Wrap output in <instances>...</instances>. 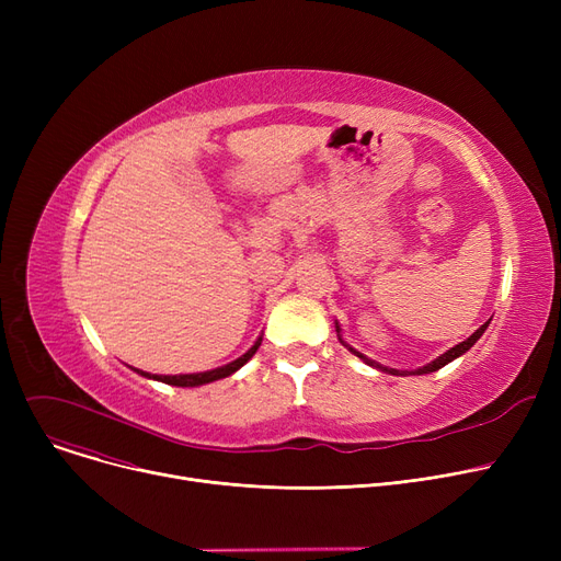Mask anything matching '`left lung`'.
Masks as SVG:
<instances>
[{
    "label": "left lung",
    "mask_w": 561,
    "mask_h": 561,
    "mask_svg": "<svg viewBox=\"0 0 561 561\" xmlns=\"http://www.w3.org/2000/svg\"><path fill=\"white\" fill-rule=\"evenodd\" d=\"M489 328V322H484V325L480 328V330H476L473 334H470L466 341H461L459 345H455V347H450L448 352H444V355H440L438 359H434V362H430L427 366H423V368H416V370H396V368H389V366H381V364H377V362H373V359H368L366 355H362V352H357L355 347H350L343 339H341V334H339V341L352 352V355H357L364 364H368V366H373V368H377V370H381V373H389V375H425V373H434V370H438V368H444L446 364H450L453 359H457V357H461L463 352H468L470 347H473L476 343H478V339L484 334V330ZM336 332H341L339 330V322H336Z\"/></svg>",
    "instance_id": "1"
}]
</instances>
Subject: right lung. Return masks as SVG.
<instances>
[{"label":"right lung","mask_w":561,"mask_h":561,"mask_svg":"<svg viewBox=\"0 0 561 561\" xmlns=\"http://www.w3.org/2000/svg\"><path fill=\"white\" fill-rule=\"evenodd\" d=\"M259 345H261V336L254 341V345L245 352V355H241L239 359H233L231 364L220 366V368H214V370H204V373H191V375H152V373L138 370V368H134V370H136L138 375H142V377H150V379L163 381V385H170V387H202V385H209V381L229 377L231 373H236L241 366H245V364L254 357V352L259 350Z\"/></svg>","instance_id":"obj_1"}]
</instances>
